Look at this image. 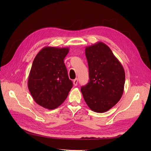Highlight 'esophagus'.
Instances as JSON below:
<instances>
[{"instance_id": "obj_1", "label": "esophagus", "mask_w": 151, "mask_h": 151, "mask_svg": "<svg viewBox=\"0 0 151 151\" xmlns=\"http://www.w3.org/2000/svg\"><path fill=\"white\" fill-rule=\"evenodd\" d=\"M73 83L75 86H77V84H78V79L77 78H75V80L73 81Z\"/></svg>"}]
</instances>
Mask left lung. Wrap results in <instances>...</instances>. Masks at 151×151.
Returning a JSON list of instances; mask_svg holds the SVG:
<instances>
[{"mask_svg": "<svg viewBox=\"0 0 151 151\" xmlns=\"http://www.w3.org/2000/svg\"><path fill=\"white\" fill-rule=\"evenodd\" d=\"M89 81L81 87L86 104L93 111L105 113L121 99L124 89L125 71L121 63L104 43L86 47Z\"/></svg>", "mask_w": 151, "mask_h": 151, "instance_id": "left-lung-1", "label": "left lung"}]
</instances>
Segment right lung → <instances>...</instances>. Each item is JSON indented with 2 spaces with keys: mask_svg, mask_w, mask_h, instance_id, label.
<instances>
[{
  "mask_svg": "<svg viewBox=\"0 0 151 151\" xmlns=\"http://www.w3.org/2000/svg\"><path fill=\"white\" fill-rule=\"evenodd\" d=\"M68 47L46 46L35 56L29 78L28 88L37 104L54 109L65 101L73 87L63 59Z\"/></svg>",
  "mask_w": 151,
  "mask_h": 151,
  "instance_id": "add662e5",
  "label": "right lung"
}]
</instances>
